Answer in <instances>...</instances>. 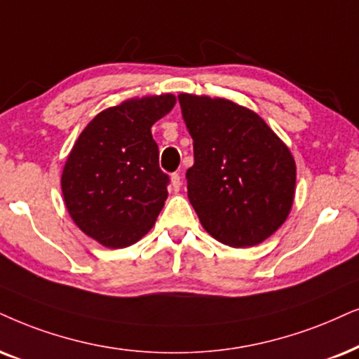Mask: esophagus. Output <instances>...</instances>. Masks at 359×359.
Here are the masks:
<instances>
[{
	"label": "esophagus",
	"mask_w": 359,
	"mask_h": 359,
	"mask_svg": "<svg viewBox=\"0 0 359 359\" xmlns=\"http://www.w3.org/2000/svg\"><path fill=\"white\" fill-rule=\"evenodd\" d=\"M170 184H172V189H174L175 192H179L180 187H182V177H180V174H172Z\"/></svg>",
	"instance_id": "esophagus-1"
}]
</instances>
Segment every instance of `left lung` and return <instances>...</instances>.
Returning <instances> with one entry per match:
<instances>
[{
	"label": "left lung",
	"instance_id": "8db88e82",
	"mask_svg": "<svg viewBox=\"0 0 359 359\" xmlns=\"http://www.w3.org/2000/svg\"><path fill=\"white\" fill-rule=\"evenodd\" d=\"M179 102L194 140L187 194L202 226L229 247L262 243L293 203L297 167L288 147L232 101L180 94Z\"/></svg>",
	"mask_w": 359,
	"mask_h": 359
}]
</instances>
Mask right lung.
Segmentation results:
<instances>
[{"label": "right lung", "instance_id": "add662e5", "mask_svg": "<svg viewBox=\"0 0 359 359\" xmlns=\"http://www.w3.org/2000/svg\"><path fill=\"white\" fill-rule=\"evenodd\" d=\"M172 94L130 99L99 112L67 157L61 189L76 225L104 247L124 248L156 224L170 179L158 167L154 122Z\"/></svg>", "mask_w": 359, "mask_h": 359}]
</instances>
